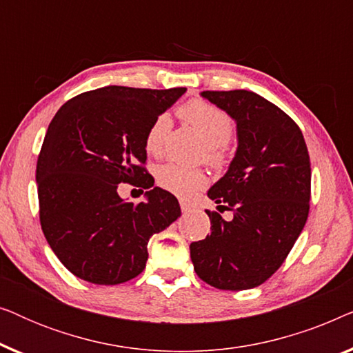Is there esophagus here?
Returning a JSON list of instances; mask_svg holds the SVG:
<instances>
[{"instance_id": "1", "label": "esophagus", "mask_w": 353, "mask_h": 353, "mask_svg": "<svg viewBox=\"0 0 353 353\" xmlns=\"http://www.w3.org/2000/svg\"><path fill=\"white\" fill-rule=\"evenodd\" d=\"M181 210H183V214H188V212H191L192 210V205L191 204H188V202H181Z\"/></svg>"}]
</instances>
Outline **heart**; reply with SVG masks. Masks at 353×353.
<instances>
[{
	"label": "heart",
	"instance_id": "b5f03b06",
	"mask_svg": "<svg viewBox=\"0 0 353 353\" xmlns=\"http://www.w3.org/2000/svg\"><path fill=\"white\" fill-rule=\"evenodd\" d=\"M178 112L199 133L202 141L205 143L204 156L207 162H210L215 167L223 165L226 159L225 143L233 133V122H231L228 114L202 99L188 101ZM168 130H170L168 115H159L149 127L146 141H144L149 154H154V156L161 154ZM157 183L172 194L181 197V199H188L207 185V175L201 168L167 163V165L159 168Z\"/></svg>",
	"mask_w": 353,
	"mask_h": 353
}]
</instances>
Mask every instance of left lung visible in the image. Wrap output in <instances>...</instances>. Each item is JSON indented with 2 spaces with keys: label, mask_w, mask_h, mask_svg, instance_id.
<instances>
[{
  "label": "left lung",
  "mask_w": 353,
  "mask_h": 353,
  "mask_svg": "<svg viewBox=\"0 0 353 353\" xmlns=\"http://www.w3.org/2000/svg\"><path fill=\"white\" fill-rule=\"evenodd\" d=\"M236 123L228 170L207 196L216 209L233 210L226 221L207 212L212 233L191 243L202 281L223 291L257 288L281 267L302 233L310 202V157L296 122L248 90L202 91Z\"/></svg>",
  "instance_id": "left-lung-1"
}]
</instances>
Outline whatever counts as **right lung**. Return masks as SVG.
<instances>
[{"label": "right lung", "instance_id": "add662e5", "mask_svg": "<svg viewBox=\"0 0 353 353\" xmlns=\"http://www.w3.org/2000/svg\"><path fill=\"white\" fill-rule=\"evenodd\" d=\"M186 88L104 86L62 105L37 163L40 221L62 265L77 278L114 286L146 267L148 243L181 215L172 192L146 172V134ZM120 182L148 191L139 205L118 196Z\"/></svg>", "mask_w": 353, "mask_h": 353}]
</instances>
